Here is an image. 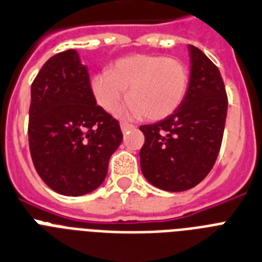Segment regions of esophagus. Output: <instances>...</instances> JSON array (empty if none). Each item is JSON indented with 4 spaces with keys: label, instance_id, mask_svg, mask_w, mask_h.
Returning a JSON list of instances; mask_svg holds the SVG:
<instances>
[{
    "label": "esophagus",
    "instance_id": "1",
    "mask_svg": "<svg viewBox=\"0 0 262 262\" xmlns=\"http://www.w3.org/2000/svg\"><path fill=\"white\" fill-rule=\"evenodd\" d=\"M135 127V125H132V124H127V122H121V129H122V132H127V130H130V129H133Z\"/></svg>",
    "mask_w": 262,
    "mask_h": 262
}]
</instances>
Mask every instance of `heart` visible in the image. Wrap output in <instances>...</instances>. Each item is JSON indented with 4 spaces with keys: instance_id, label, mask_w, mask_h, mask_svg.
Listing matches in <instances>:
<instances>
[{
    "instance_id": "obj_1",
    "label": "heart",
    "mask_w": 262,
    "mask_h": 262,
    "mask_svg": "<svg viewBox=\"0 0 262 262\" xmlns=\"http://www.w3.org/2000/svg\"><path fill=\"white\" fill-rule=\"evenodd\" d=\"M188 79V67L182 59L136 54L114 61L110 71L97 74L91 80V90L102 109L114 113L129 89L127 113L157 121L171 116L182 105Z\"/></svg>"
}]
</instances>
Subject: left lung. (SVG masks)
I'll list each match as a JSON object with an SVG mask.
<instances>
[{"label":"left lung","instance_id":"left-lung-1","mask_svg":"<svg viewBox=\"0 0 262 262\" xmlns=\"http://www.w3.org/2000/svg\"><path fill=\"white\" fill-rule=\"evenodd\" d=\"M190 83L182 105L165 120L141 125L142 175L161 190H190L215 164L227 114L221 72L203 52L190 46Z\"/></svg>","mask_w":262,"mask_h":262}]
</instances>
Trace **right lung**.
Returning a JSON list of instances; mask_svg holds the SVG:
<instances>
[{"label": "right lung", "instance_id": "right-lung-1", "mask_svg": "<svg viewBox=\"0 0 262 262\" xmlns=\"http://www.w3.org/2000/svg\"><path fill=\"white\" fill-rule=\"evenodd\" d=\"M28 138L36 171L57 193L80 196L105 180L122 132L97 105L90 75L75 50L48 59L36 75Z\"/></svg>", "mask_w": 262, "mask_h": 262}]
</instances>
